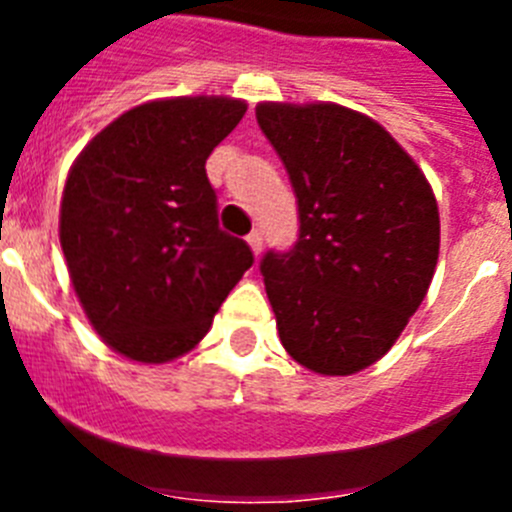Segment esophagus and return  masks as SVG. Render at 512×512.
<instances>
[{"label": "esophagus", "instance_id": "obj_1", "mask_svg": "<svg viewBox=\"0 0 512 512\" xmlns=\"http://www.w3.org/2000/svg\"><path fill=\"white\" fill-rule=\"evenodd\" d=\"M246 241H248V246H251L253 256H261V248H264V235H261L259 230H253V233L248 235Z\"/></svg>", "mask_w": 512, "mask_h": 512}]
</instances>
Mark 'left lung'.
Segmentation results:
<instances>
[{
	"label": "left lung",
	"instance_id": "8db88e82",
	"mask_svg": "<svg viewBox=\"0 0 512 512\" xmlns=\"http://www.w3.org/2000/svg\"><path fill=\"white\" fill-rule=\"evenodd\" d=\"M300 207L292 251L261 261L279 341L297 364L348 377L382 359L428 295L436 194L387 130L336 102H259Z\"/></svg>",
	"mask_w": 512,
	"mask_h": 512
}]
</instances>
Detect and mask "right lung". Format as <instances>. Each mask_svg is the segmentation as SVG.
<instances>
[{
	"instance_id": "obj_1",
	"label": "right lung",
	"mask_w": 512,
	"mask_h": 512,
	"mask_svg": "<svg viewBox=\"0 0 512 512\" xmlns=\"http://www.w3.org/2000/svg\"><path fill=\"white\" fill-rule=\"evenodd\" d=\"M246 110L233 97L151 99L99 130L66 176L58 238L71 287L125 359L192 351L251 269L246 241L217 225L205 171Z\"/></svg>"
}]
</instances>
